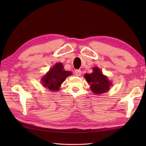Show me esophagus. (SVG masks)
I'll return each instance as SVG.
<instances>
[{
    "mask_svg": "<svg viewBox=\"0 0 146 146\" xmlns=\"http://www.w3.org/2000/svg\"><path fill=\"white\" fill-rule=\"evenodd\" d=\"M81 73H82V71L80 70H76L75 71V75L77 76H80L81 75Z\"/></svg>",
    "mask_w": 146,
    "mask_h": 146,
    "instance_id": "34e87169",
    "label": "esophagus"
}]
</instances>
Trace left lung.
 <instances>
[{"instance_id": "left-lung-1", "label": "left lung", "mask_w": 146, "mask_h": 146, "mask_svg": "<svg viewBox=\"0 0 146 146\" xmlns=\"http://www.w3.org/2000/svg\"><path fill=\"white\" fill-rule=\"evenodd\" d=\"M86 81L90 85L91 90L94 94L100 95L107 92L111 86V82L109 81L106 76L102 73L99 68H93V73L85 75Z\"/></svg>"}]
</instances>
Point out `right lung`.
<instances>
[{"mask_svg":"<svg viewBox=\"0 0 146 146\" xmlns=\"http://www.w3.org/2000/svg\"><path fill=\"white\" fill-rule=\"evenodd\" d=\"M71 75V71H65L61 63H57L42 77L41 82L44 87L51 91L59 90L61 83L68 76Z\"/></svg>","mask_w":146,"mask_h":146,"instance_id":"right-lung-1","label":"right lung"}]
</instances>
